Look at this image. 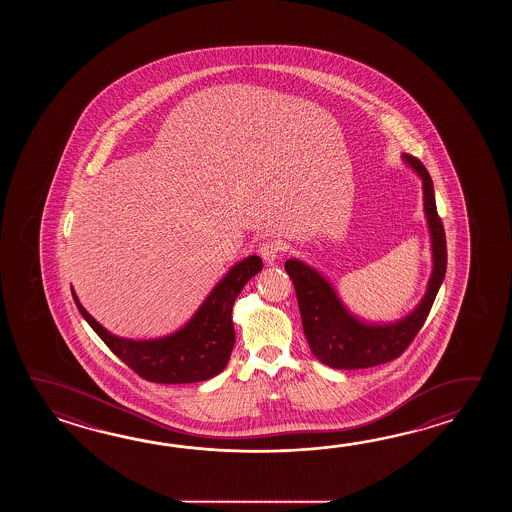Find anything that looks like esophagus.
<instances>
[{
	"instance_id": "34e87169",
	"label": "esophagus",
	"mask_w": 512,
	"mask_h": 512,
	"mask_svg": "<svg viewBox=\"0 0 512 512\" xmlns=\"http://www.w3.org/2000/svg\"><path fill=\"white\" fill-rule=\"evenodd\" d=\"M258 252H260V256L265 260V263H274V261L282 256V243L278 240L263 241Z\"/></svg>"
}]
</instances>
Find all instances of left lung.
Masks as SVG:
<instances>
[{
  "label": "left lung",
  "instance_id": "8db88e82",
  "mask_svg": "<svg viewBox=\"0 0 512 512\" xmlns=\"http://www.w3.org/2000/svg\"><path fill=\"white\" fill-rule=\"evenodd\" d=\"M423 177L425 212L432 234L434 272L423 302L412 315L392 326H366L349 315L331 285L302 261H285L302 315L305 338L316 359L335 370L373 368L401 357L412 344L434 305L446 272V238L443 221L435 207L434 183L425 164L414 155H404Z\"/></svg>",
  "mask_w": 512,
  "mask_h": 512
}]
</instances>
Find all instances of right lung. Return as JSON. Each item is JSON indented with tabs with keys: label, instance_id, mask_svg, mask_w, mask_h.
<instances>
[{
	"label": "right lung",
	"instance_id": "right-lung-1",
	"mask_svg": "<svg viewBox=\"0 0 512 512\" xmlns=\"http://www.w3.org/2000/svg\"><path fill=\"white\" fill-rule=\"evenodd\" d=\"M261 267L263 261L258 256L238 263L181 331L159 340L135 342L115 337L87 313L75 293L73 298L78 311L102 342L142 379L159 384L207 381L225 370L229 362L236 342L232 305L245 283L258 274Z\"/></svg>",
	"mask_w": 512,
	"mask_h": 512
}]
</instances>
